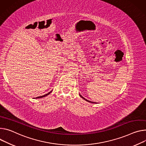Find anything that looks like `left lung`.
I'll list each match as a JSON object with an SVG mask.
<instances>
[{"mask_svg":"<svg viewBox=\"0 0 146 146\" xmlns=\"http://www.w3.org/2000/svg\"><path fill=\"white\" fill-rule=\"evenodd\" d=\"M79 95H80V96L83 98V99H84V100H86V101H87V102H90V103H92V104H97V103H96V102H92V101H88V100H87V99H86V98H84L83 97H82L80 94H79Z\"/></svg>","mask_w":146,"mask_h":146,"instance_id":"8db88e82","label":"left lung"}]
</instances>
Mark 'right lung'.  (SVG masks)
Instances as JSON below:
<instances>
[{"instance_id":"1","label":"right lung","mask_w":146,"mask_h":146,"mask_svg":"<svg viewBox=\"0 0 146 146\" xmlns=\"http://www.w3.org/2000/svg\"><path fill=\"white\" fill-rule=\"evenodd\" d=\"M52 91H50L49 92H48V93H47L46 94H45V95H44V96H39V97H36L35 98H43V97H46V96H47L48 95H49L50 92H52Z\"/></svg>"}]
</instances>
